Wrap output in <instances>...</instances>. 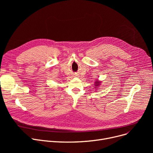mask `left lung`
<instances>
[{"label":"left lung","instance_id":"left-lung-1","mask_svg":"<svg viewBox=\"0 0 153 153\" xmlns=\"http://www.w3.org/2000/svg\"><path fill=\"white\" fill-rule=\"evenodd\" d=\"M100 83H101V82L99 81H98V80H97V81H96L95 82V88H97V87L100 85Z\"/></svg>","mask_w":153,"mask_h":153}]
</instances>
